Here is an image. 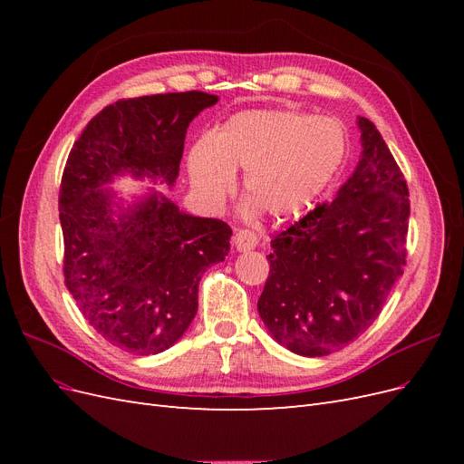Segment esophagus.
I'll list each match as a JSON object with an SVG mask.
<instances>
[{"mask_svg": "<svg viewBox=\"0 0 464 464\" xmlns=\"http://www.w3.org/2000/svg\"><path fill=\"white\" fill-rule=\"evenodd\" d=\"M259 244V237L254 230H237L234 234V246L240 251H251L256 249Z\"/></svg>", "mask_w": 464, "mask_h": 464, "instance_id": "34e87169", "label": "esophagus"}]
</instances>
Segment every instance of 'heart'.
Listing matches in <instances>:
<instances>
[{
	"mask_svg": "<svg viewBox=\"0 0 464 464\" xmlns=\"http://www.w3.org/2000/svg\"><path fill=\"white\" fill-rule=\"evenodd\" d=\"M346 154L348 135L339 120L285 108L249 110L189 149L188 172L201 201L220 208L236 188V172L246 170V213L261 207L286 220L329 188Z\"/></svg>",
	"mask_w": 464,
	"mask_h": 464,
	"instance_id": "1",
	"label": "heart"
}]
</instances>
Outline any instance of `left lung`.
<instances>
[{"label":"left lung","instance_id":"8db88e82","mask_svg":"<svg viewBox=\"0 0 464 464\" xmlns=\"http://www.w3.org/2000/svg\"><path fill=\"white\" fill-rule=\"evenodd\" d=\"M362 157L333 201L273 236L257 310L300 356L344 348L382 314L406 265L411 201L382 133L358 118Z\"/></svg>","mask_w":464,"mask_h":464}]
</instances>
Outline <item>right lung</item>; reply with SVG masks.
I'll return each instance as SVG.
<instances>
[{"label": "right lung", "mask_w": 464, "mask_h": 464, "mask_svg": "<svg viewBox=\"0 0 464 464\" xmlns=\"http://www.w3.org/2000/svg\"><path fill=\"white\" fill-rule=\"evenodd\" d=\"M217 102L201 91L123 98L98 111L67 157L65 286L89 325L125 353L159 354L179 341L198 314L201 275L228 256L232 230L157 191L121 208L104 186L131 174L172 188L191 120Z\"/></svg>", "instance_id": "obj_1"}]
</instances>
